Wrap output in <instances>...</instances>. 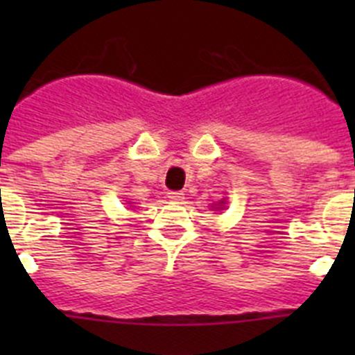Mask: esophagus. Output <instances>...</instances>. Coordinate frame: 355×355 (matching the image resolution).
I'll use <instances>...</instances> for the list:
<instances>
[{
	"mask_svg": "<svg viewBox=\"0 0 355 355\" xmlns=\"http://www.w3.org/2000/svg\"><path fill=\"white\" fill-rule=\"evenodd\" d=\"M168 199H171L172 202H178V205H180V202H183L184 193L183 192H168Z\"/></svg>",
	"mask_w": 355,
	"mask_h": 355,
	"instance_id": "1",
	"label": "esophagus"
}]
</instances>
